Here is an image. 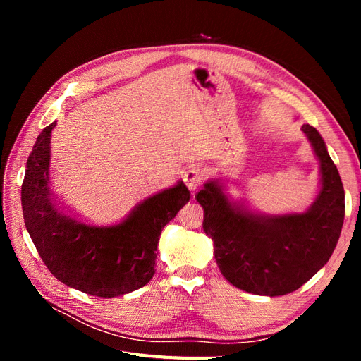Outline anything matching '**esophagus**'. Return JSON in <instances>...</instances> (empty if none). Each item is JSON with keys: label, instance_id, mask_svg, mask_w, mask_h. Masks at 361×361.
I'll use <instances>...</instances> for the list:
<instances>
[{"label": "esophagus", "instance_id": "obj_1", "mask_svg": "<svg viewBox=\"0 0 361 361\" xmlns=\"http://www.w3.org/2000/svg\"><path fill=\"white\" fill-rule=\"evenodd\" d=\"M183 180H185V183H187V187L191 191H195L204 180V171L199 167H192L188 171H185Z\"/></svg>", "mask_w": 361, "mask_h": 361}]
</instances>
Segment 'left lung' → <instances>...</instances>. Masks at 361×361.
<instances>
[{"label":"left lung","instance_id":"8db88e82","mask_svg":"<svg viewBox=\"0 0 361 361\" xmlns=\"http://www.w3.org/2000/svg\"><path fill=\"white\" fill-rule=\"evenodd\" d=\"M319 162V188L302 212L265 214L228 192L221 178L203 183L195 199L204 211L216 265L235 288L280 297L301 288L337 245L345 218V191L337 167L316 128L301 126Z\"/></svg>","mask_w":361,"mask_h":361}]
</instances>
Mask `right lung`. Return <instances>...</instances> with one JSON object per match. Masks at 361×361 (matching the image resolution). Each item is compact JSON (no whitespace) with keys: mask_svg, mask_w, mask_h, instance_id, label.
<instances>
[{"mask_svg":"<svg viewBox=\"0 0 361 361\" xmlns=\"http://www.w3.org/2000/svg\"><path fill=\"white\" fill-rule=\"evenodd\" d=\"M52 122L37 137L27 161L20 191L27 231L51 274L64 285L93 297L114 298L134 292L155 274L162 228L190 191L179 180L140 202L122 220L93 226L64 212L49 185Z\"/></svg>","mask_w":361,"mask_h":361,"instance_id":"1","label":"right lung"}]
</instances>
